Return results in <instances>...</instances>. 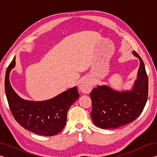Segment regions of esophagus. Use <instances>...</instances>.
<instances>
[{
  "label": "esophagus",
  "instance_id": "1",
  "mask_svg": "<svg viewBox=\"0 0 157 157\" xmlns=\"http://www.w3.org/2000/svg\"><path fill=\"white\" fill-rule=\"evenodd\" d=\"M93 88V82L91 79L86 78L82 79L79 84V89L84 94H89Z\"/></svg>",
  "mask_w": 157,
  "mask_h": 157
}]
</instances>
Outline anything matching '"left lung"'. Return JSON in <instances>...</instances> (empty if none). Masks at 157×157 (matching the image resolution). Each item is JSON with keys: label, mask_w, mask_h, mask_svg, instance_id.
<instances>
[{"label": "left lung", "mask_w": 157, "mask_h": 157, "mask_svg": "<svg viewBox=\"0 0 157 157\" xmlns=\"http://www.w3.org/2000/svg\"><path fill=\"white\" fill-rule=\"evenodd\" d=\"M139 58L140 66L137 79L131 91H116L107 86H98L90 94L92 102L91 118L102 129H115L134 121L144 109L148 96V78L145 64Z\"/></svg>", "instance_id": "left-lung-1"}]
</instances>
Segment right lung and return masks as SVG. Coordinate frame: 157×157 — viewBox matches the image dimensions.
Segmentation results:
<instances>
[{
    "instance_id": "add662e5",
    "label": "right lung",
    "mask_w": 157,
    "mask_h": 157,
    "mask_svg": "<svg viewBox=\"0 0 157 157\" xmlns=\"http://www.w3.org/2000/svg\"><path fill=\"white\" fill-rule=\"evenodd\" d=\"M15 63L14 57L7 67L5 79V94L15 120L21 127L36 134H58L66 125L69 108L79 98L77 86L46 101L25 100L16 94L10 82V73Z\"/></svg>"
}]
</instances>
